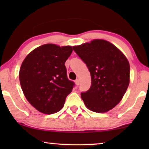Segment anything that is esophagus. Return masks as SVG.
<instances>
[{
  "instance_id": "obj_1",
  "label": "esophagus",
  "mask_w": 149,
  "mask_h": 149,
  "mask_svg": "<svg viewBox=\"0 0 149 149\" xmlns=\"http://www.w3.org/2000/svg\"><path fill=\"white\" fill-rule=\"evenodd\" d=\"M75 85H77V86H78V85H79V84H80V82H79V79H75Z\"/></svg>"
}]
</instances>
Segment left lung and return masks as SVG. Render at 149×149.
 <instances>
[{
    "label": "left lung",
    "mask_w": 149,
    "mask_h": 149,
    "mask_svg": "<svg viewBox=\"0 0 149 149\" xmlns=\"http://www.w3.org/2000/svg\"><path fill=\"white\" fill-rule=\"evenodd\" d=\"M86 64L91 77V86L81 93L85 106L98 113L108 112L116 107L130 84L129 62L118 48L110 42L95 39L73 47Z\"/></svg>",
    "instance_id": "left-lung-1"
}]
</instances>
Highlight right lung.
Wrapping results in <instances>:
<instances>
[{"instance_id":"1","label":"right lung","mask_w":149,"mask_h":149,"mask_svg":"<svg viewBox=\"0 0 149 149\" xmlns=\"http://www.w3.org/2000/svg\"><path fill=\"white\" fill-rule=\"evenodd\" d=\"M73 51L71 46L45 44L26 57L19 70V82L25 97L43 114L58 112L75 84L68 79L65 62Z\"/></svg>"}]
</instances>
